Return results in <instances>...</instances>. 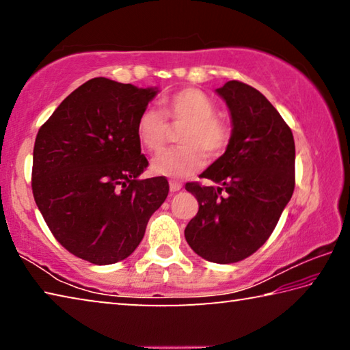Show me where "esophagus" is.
Wrapping results in <instances>:
<instances>
[{"label":"esophagus","instance_id":"obj_1","mask_svg":"<svg viewBox=\"0 0 350 350\" xmlns=\"http://www.w3.org/2000/svg\"><path fill=\"white\" fill-rule=\"evenodd\" d=\"M182 188V183L177 180H170V191L171 193H177Z\"/></svg>","mask_w":350,"mask_h":350}]
</instances>
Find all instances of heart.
Masks as SVG:
<instances>
[{"instance_id": "b5f03b06", "label": "heart", "mask_w": 350, "mask_h": 350, "mask_svg": "<svg viewBox=\"0 0 350 350\" xmlns=\"http://www.w3.org/2000/svg\"><path fill=\"white\" fill-rule=\"evenodd\" d=\"M216 105L202 91L182 90L163 105L162 112L148 108L142 112L135 133L140 145L150 152L163 150L168 125H185L182 128L180 148L165 151L152 159L151 170L159 176L188 177L196 173L206 162V152L219 157L228 146L230 128L216 117Z\"/></svg>"}]
</instances>
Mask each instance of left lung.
Segmentation results:
<instances>
[{
	"label": "left lung",
	"instance_id": "left-lung-1",
	"mask_svg": "<svg viewBox=\"0 0 350 350\" xmlns=\"http://www.w3.org/2000/svg\"><path fill=\"white\" fill-rule=\"evenodd\" d=\"M216 94L227 105L232 135L202 174L217 187L185 185L199 211L185 228L188 245L216 264L238 262L269 239L295 188L293 134L262 94L227 81Z\"/></svg>",
	"mask_w": 350,
	"mask_h": 350
}]
</instances>
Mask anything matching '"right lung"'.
<instances>
[{
  "instance_id": "obj_1",
  "label": "right lung",
  "mask_w": 350,
  "mask_h": 350,
  "mask_svg": "<svg viewBox=\"0 0 350 350\" xmlns=\"http://www.w3.org/2000/svg\"><path fill=\"white\" fill-rule=\"evenodd\" d=\"M157 92L98 77L70 92L40 128L33 199L77 258L97 265L128 258L168 196L165 177H139L148 161L135 126Z\"/></svg>"
}]
</instances>
